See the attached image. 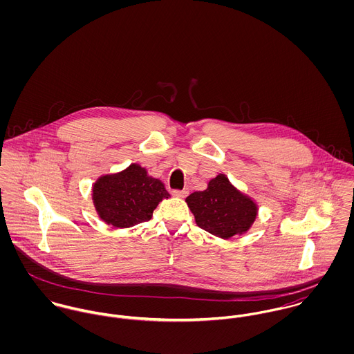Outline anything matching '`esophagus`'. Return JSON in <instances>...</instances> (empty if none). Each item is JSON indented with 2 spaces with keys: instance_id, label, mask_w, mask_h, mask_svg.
Returning <instances> with one entry per match:
<instances>
[{
  "instance_id": "obj_1",
  "label": "esophagus",
  "mask_w": 354,
  "mask_h": 354,
  "mask_svg": "<svg viewBox=\"0 0 354 354\" xmlns=\"http://www.w3.org/2000/svg\"><path fill=\"white\" fill-rule=\"evenodd\" d=\"M173 195L174 196H177V198H180V199H184L187 195H188V189H176V191H173Z\"/></svg>"
}]
</instances>
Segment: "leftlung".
Wrapping results in <instances>:
<instances>
[{
	"instance_id": "1",
	"label": "left lung",
	"mask_w": 354,
	"mask_h": 354,
	"mask_svg": "<svg viewBox=\"0 0 354 354\" xmlns=\"http://www.w3.org/2000/svg\"><path fill=\"white\" fill-rule=\"evenodd\" d=\"M185 202L196 225L223 240L247 233L259 209L252 198L239 191L222 173L208 181L207 189L191 194Z\"/></svg>"
}]
</instances>
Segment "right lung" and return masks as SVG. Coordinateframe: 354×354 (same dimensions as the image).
I'll list each match as a JSON object with an SVG mask.
<instances>
[{
	"instance_id": "right-lung-1",
	"label": "right lung",
	"mask_w": 354,
	"mask_h": 354,
	"mask_svg": "<svg viewBox=\"0 0 354 354\" xmlns=\"http://www.w3.org/2000/svg\"><path fill=\"white\" fill-rule=\"evenodd\" d=\"M170 195L165 184L139 163L101 176L93 185V202L102 221L114 227H132L150 221L159 202Z\"/></svg>"
}]
</instances>
